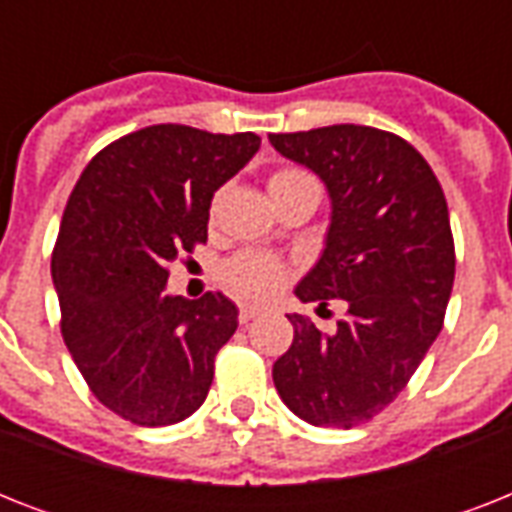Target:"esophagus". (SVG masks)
I'll use <instances>...</instances> for the list:
<instances>
[{
  "label": "esophagus",
  "mask_w": 512,
  "mask_h": 512,
  "mask_svg": "<svg viewBox=\"0 0 512 512\" xmlns=\"http://www.w3.org/2000/svg\"><path fill=\"white\" fill-rule=\"evenodd\" d=\"M257 316H263V308H257V305H241V311H239L241 324H249V321L257 319Z\"/></svg>",
  "instance_id": "34e87169"
}]
</instances>
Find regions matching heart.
<instances>
[{
    "label": "heart",
    "instance_id": "b5f03b06",
    "mask_svg": "<svg viewBox=\"0 0 512 512\" xmlns=\"http://www.w3.org/2000/svg\"><path fill=\"white\" fill-rule=\"evenodd\" d=\"M313 180L303 170H279L268 177V193H279L297 183ZM220 279L233 295L244 300H268L284 287L287 281V265L279 257L265 255V252H239L220 268Z\"/></svg>",
    "mask_w": 512,
    "mask_h": 512
}]
</instances>
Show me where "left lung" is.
I'll use <instances>...</instances> for the list:
<instances>
[{
	"label": "left lung",
	"instance_id": "obj_1",
	"mask_svg": "<svg viewBox=\"0 0 512 512\" xmlns=\"http://www.w3.org/2000/svg\"><path fill=\"white\" fill-rule=\"evenodd\" d=\"M329 193L324 249L295 287L303 303L345 300L321 335L287 316L295 340L273 385L300 420L342 428L372 420L404 390L444 327L454 284L449 209L428 162L406 140L361 124L268 135Z\"/></svg>",
	"mask_w": 512,
	"mask_h": 512
}]
</instances>
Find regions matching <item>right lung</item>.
Masks as SVG:
<instances>
[{
    "label": "right lung",
    "instance_id": "obj_1",
    "mask_svg": "<svg viewBox=\"0 0 512 512\" xmlns=\"http://www.w3.org/2000/svg\"><path fill=\"white\" fill-rule=\"evenodd\" d=\"M255 132L154 124L103 148L60 220L52 284L66 348L100 404L143 428L191 417L239 327L223 292H167L183 252L207 241L209 204L257 154Z\"/></svg>",
    "mask_w": 512,
    "mask_h": 512
}]
</instances>
